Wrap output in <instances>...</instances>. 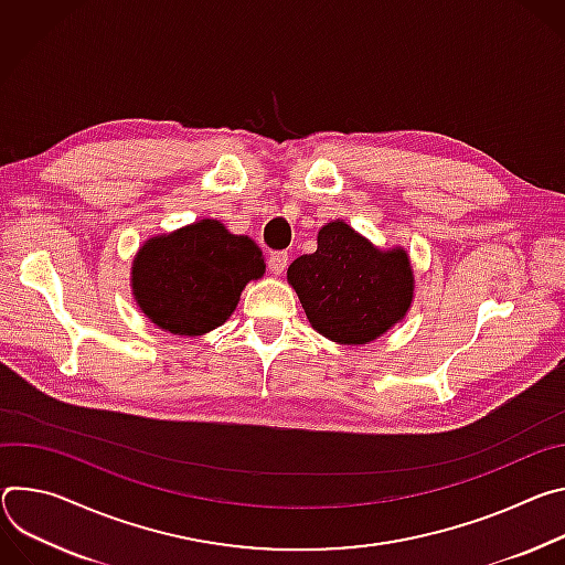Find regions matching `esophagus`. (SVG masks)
Masks as SVG:
<instances>
[{"mask_svg": "<svg viewBox=\"0 0 565 565\" xmlns=\"http://www.w3.org/2000/svg\"><path fill=\"white\" fill-rule=\"evenodd\" d=\"M287 263H289L287 250H274V254L269 256V271L274 276H280L287 269Z\"/></svg>", "mask_w": 565, "mask_h": 565, "instance_id": "34e87169", "label": "esophagus"}]
</instances>
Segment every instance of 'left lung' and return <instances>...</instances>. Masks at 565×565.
Returning a JSON list of instances; mask_svg holds the SVG:
<instances>
[{
  "label": "left lung",
  "mask_w": 565,
  "mask_h": 565,
  "mask_svg": "<svg viewBox=\"0 0 565 565\" xmlns=\"http://www.w3.org/2000/svg\"><path fill=\"white\" fill-rule=\"evenodd\" d=\"M317 250L296 258L287 282L309 326L339 345H365L393 330L415 298L404 246L380 248L345 220L319 228Z\"/></svg>",
  "instance_id": "obj_1"
}]
</instances>
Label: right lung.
<instances>
[{
	"instance_id": "obj_1",
	"label": "right lung",
	"mask_w": 565,
	"mask_h": 565,
	"mask_svg": "<svg viewBox=\"0 0 565 565\" xmlns=\"http://www.w3.org/2000/svg\"><path fill=\"white\" fill-rule=\"evenodd\" d=\"M265 269L254 239L204 217L148 237L132 260L130 287L159 330L202 337L228 321L246 282L263 278Z\"/></svg>"
}]
</instances>
